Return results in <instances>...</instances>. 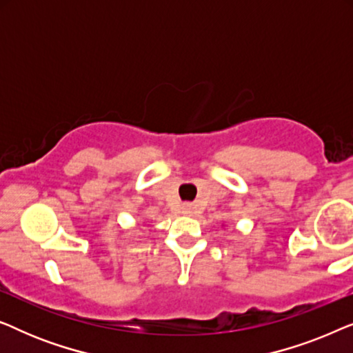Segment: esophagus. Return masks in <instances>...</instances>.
<instances>
[{
  "mask_svg": "<svg viewBox=\"0 0 353 353\" xmlns=\"http://www.w3.org/2000/svg\"><path fill=\"white\" fill-rule=\"evenodd\" d=\"M192 209H194V207H192L191 204H183V205H181V214L191 215V214H192Z\"/></svg>",
  "mask_w": 353,
  "mask_h": 353,
  "instance_id": "obj_1",
  "label": "esophagus"
}]
</instances>
